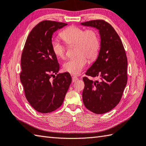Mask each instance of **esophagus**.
Segmentation results:
<instances>
[{"mask_svg":"<svg viewBox=\"0 0 146 146\" xmlns=\"http://www.w3.org/2000/svg\"><path fill=\"white\" fill-rule=\"evenodd\" d=\"M77 80H78V78L76 76H72V82H75Z\"/></svg>","mask_w":146,"mask_h":146,"instance_id":"34e87169","label":"esophagus"}]
</instances>
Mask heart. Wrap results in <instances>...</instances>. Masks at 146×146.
Listing matches in <instances>:
<instances>
[{
    "mask_svg": "<svg viewBox=\"0 0 146 146\" xmlns=\"http://www.w3.org/2000/svg\"><path fill=\"white\" fill-rule=\"evenodd\" d=\"M60 36L68 46L76 45V57L66 61L62 65L63 70L72 75H78L84 69L87 59L92 62L98 58L101 43L97 31L94 29L71 26L60 33ZM52 52L57 58L64 59L66 47L56 40L51 42Z\"/></svg>",
    "mask_w": 146,
    "mask_h": 146,
    "instance_id": "heart-1",
    "label": "heart"
}]
</instances>
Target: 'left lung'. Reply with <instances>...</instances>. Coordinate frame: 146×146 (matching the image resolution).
Masks as SVG:
<instances>
[{"label":"left lung","instance_id":"obj_1","mask_svg":"<svg viewBox=\"0 0 146 146\" xmlns=\"http://www.w3.org/2000/svg\"><path fill=\"white\" fill-rule=\"evenodd\" d=\"M82 25L97 28L101 36V48L96 61L85 75L98 77L92 81L83 78L85 87L82 99L87 109L96 114H104L116 106L127 83V58L118 33L104 20H92Z\"/></svg>","mask_w":146,"mask_h":146}]
</instances>
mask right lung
<instances>
[{"label": "right lung", "instance_id": "obj_1", "mask_svg": "<svg viewBox=\"0 0 146 146\" xmlns=\"http://www.w3.org/2000/svg\"><path fill=\"white\" fill-rule=\"evenodd\" d=\"M67 25L43 21L33 28L25 42L20 80L27 101L39 113L52 112L61 106L71 83L69 73L57 74L59 65L51 47L53 33Z\"/></svg>", "mask_w": 146, "mask_h": 146}]
</instances>
